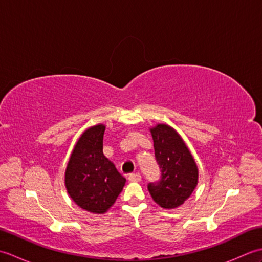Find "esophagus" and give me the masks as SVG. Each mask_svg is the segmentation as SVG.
I'll return each mask as SVG.
<instances>
[{
  "instance_id": "34e87169",
  "label": "esophagus",
  "mask_w": 262,
  "mask_h": 262,
  "mask_svg": "<svg viewBox=\"0 0 262 262\" xmlns=\"http://www.w3.org/2000/svg\"><path fill=\"white\" fill-rule=\"evenodd\" d=\"M128 180L133 182H138L142 180V176L140 173H130L128 176Z\"/></svg>"
}]
</instances>
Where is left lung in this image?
<instances>
[{"mask_svg": "<svg viewBox=\"0 0 262 262\" xmlns=\"http://www.w3.org/2000/svg\"><path fill=\"white\" fill-rule=\"evenodd\" d=\"M161 179L149 182L153 200L163 208H177L190 197L198 183V168L181 136L173 128L159 124L151 128Z\"/></svg>", "mask_w": 262, "mask_h": 262, "instance_id": "1", "label": "left lung"}]
</instances>
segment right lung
I'll list each match as a JSON object with an SVG mask.
<instances>
[{"label": "right lung", "instance_id": "add662e5", "mask_svg": "<svg viewBox=\"0 0 262 262\" xmlns=\"http://www.w3.org/2000/svg\"><path fill=\"white\" fill-rule=\"evenodd\" d=\"M105 126L96 125L76 142L65 171V186L73 202L93 214H103L116 202L126 179L103 155Z\"/></svg>", "mask_w": 262, "mask_h": 262}]
</instances>
